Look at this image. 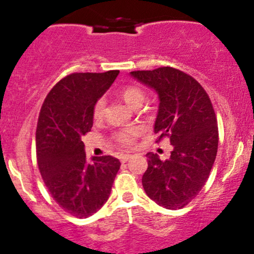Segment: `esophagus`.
I'll return each mask as SVG.
<instances>
[{
    "mask_svg": "<svg viewBox=\"0 0 254 254\" xmlns=\"http://www.w3.org/2000/svg\"><path fill=\"white\" fill-rule=\"evenodd\" d=\"M131 158H132L131 154H124V155H122V157H121V161H122V163H125V161H127L129 159H131Z\"/></svg>",
    "mask_w": 254,
    "mask_h": 254,
    "instance_id": "obj_1",
    "label": "esophagus"
}]
</instances>
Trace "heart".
Masks as SVG:
<instances>
[{"mask_svg": "<svg viewBox=\"0 0 254 254\" xmlns=\"http://www.w3.org/2000/svg\"><path fill=\"white\" fill-rule=\"evenodd\" d=\"M121 95L124 99V101L132 108L137 107V106H142L144 100H146V94L138 86H127V88L123 89ZM105 110L106 99L105 97H100L93 108L94 119L95 121H101L105 117ZM137 135L138 129H136V127H127V129L121 130L119 132H117L114 135V141L122 148H127V147H130L133 143Z\"/></svg>", "mask_w": 254, "mask_h": 254, "instance_id": "b5f03b06", "label": "heart"}]
</instances>
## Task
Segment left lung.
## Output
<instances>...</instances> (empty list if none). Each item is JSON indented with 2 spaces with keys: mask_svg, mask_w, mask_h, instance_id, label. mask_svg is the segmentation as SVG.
Segmentation results:
<instances>
[{
  "mask_svg": "<svg viewBox=\"0 0 254 254\" xmlns=\"http://www.w3.org/2000/svg\"><path fill=\"white\" fill-rule=\"evenodd\" d=\"M130 74L157 93L154 132L159 140L169 137L174 147L164 161L158 154L147 153L148 169L142 186L158 205L182 208L205 186L217 155L218 127L211 100L193 77L180 69L159 67Z\"/></svg>",
  "mask_w": 254,
  "mask_h": 254,
  "instance_id": "8db88e82",
  "label": "left lung"
}]
</instances>
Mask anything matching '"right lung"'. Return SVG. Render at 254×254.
Returning <instances> with one entry per match:
<instances>
[{
  "mask_svg": "<svg viewBox=\"0 0 254 254\" xmlns=\"http://www.w3.org/2000/svg\"><path fill=\"white\" fill-rule=\"evenodd\" d=\"M119 71L72 73L58 82L41 108L37 163L44 185L66 212L86 218L108 200L121 161L111 155L86 161L82 136L93 127V108Z\"/></svg>",
  "mask_w": 254,
  "mask_h": 254,
  "instance_id": "1",
  "label": "right lung"
}]
</instances>
